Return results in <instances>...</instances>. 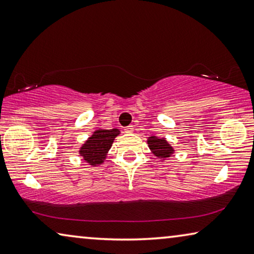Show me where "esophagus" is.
Masks as SVG:
<instances>
[{
    "instance_id": "1",
    "label": "esophagus",
    "mask_w": 254,
    "mask_h": 254,
    "mask_svg": "<svg viewBox=\"0 0 254 254\" xmlns=\"http://www.w3.org/2000/svg\"><path fill=\"white\" fill-rule=\"evenodd\" d=\"M133 129H134V127L130 125V126H127L126 128H125V131H126V133H131Z\"/></svg>"
}]
</instances>
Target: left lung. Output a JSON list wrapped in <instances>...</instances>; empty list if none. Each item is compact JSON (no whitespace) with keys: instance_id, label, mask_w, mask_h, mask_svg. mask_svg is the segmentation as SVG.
<instances>
[{"instance_id":"left-lung-1","label":"left lung","mask_w":254,"mask_h":254,"mask_svg":"<svg viewBox=\"0 0 254 254\" xmlns=\"http://www.w3.org/2000/svg\"><path fill=\"white\" fill-rule=\"evenodd\" d=\"M149 148L154 156L160 158L161 160H165L166 158H170L172 153H174V149L165 138H158L157 136H150L148 138Z\"/></svg>"}]
</instances>
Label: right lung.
I'll return each mask as SVG.
<instances>
[{
    "label": "right lung",
    "mask_w": 254,
    "mask_h": 254,
    "mask_svg": "<svg viewBox=\"0 0 254 254\" xmlns=\"http://www.w3.org/2000/svg\"><path fill=\"white\" fill-rule=\"evenodd\" d=\"M119 134L120 131L117 128L95 130L80 148V156L83 158V160H86V163L93 166L103 164L113 141Z\"/></svg>",
    "instance_id": "obj_1"
}]
</instances>
